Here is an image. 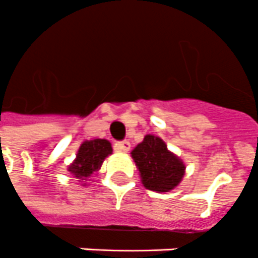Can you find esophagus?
I'll list each match as a JSON object with an SVG mask.
<instances>
[{
	"mask_svg": "<svg viewBox=\"0 0 258 258\" xmlns=\"http://www.w3.org/2000/svg\"><path fill=\"white\" fill-rule=\"evenodd\" d=\"M131 149V142L129 141H119L116 144L117 152H127Z\"/></svg>",
	"mask_w": 258,
	"mask_h": 258,
	"instance_id": "esophagus-1",
	"label": "esophagus"
}]
</instances>
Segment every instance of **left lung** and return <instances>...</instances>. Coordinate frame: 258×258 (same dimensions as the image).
Instances as JSON below:
<instances>
[{
  "label": "left lung",
  "mask_w": 258,
  "mask_h": 258,
  "mask_svg": "<svg viewBox=\"0 0 258 258\" xmlns=\"http://www.w3.org/2000/svg\"><path fill=\"white\" fill-rule=\"evenodd\" d=\"M131 154L141 174L142 184L149 190H172L185 174L184 162L169 152L166 144L156 136L146 135Z\"/></svg>",
  "instance_id": "obj_1"
}]
</instances>
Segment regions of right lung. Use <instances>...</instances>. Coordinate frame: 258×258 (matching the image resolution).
Returning a JSON list of instances; mask_svg holds the SVG:
<instances>
[{"label":"right lung","mask_w":258,"mask_h":258,"mask_svg":"<svg viewBox=\"0 0 258 258\" xmlns=\"http://www.w3.org/2000/svg\"><path fill=\"white\" fill-rule=\"evenodd\" d=\"M112 152V145L108 140L96 139L82 142L76 160L69 165L68 170L78 180H86L101 168L105 158Z\"/></svg>","instance_id":"1"}]
</instances>
